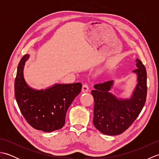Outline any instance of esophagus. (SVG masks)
Masks as SVG:
<instances>
[{
	"label": "esophagus",
	"mask_w": 159,
	"mask_h": 159,
	"mask_svg": "<svg viewBox=\"0 0 159 159\" xmlns=\"http://www.w3.org/2000/svg\"><path fill=\"white\" fill-rule=\"evenodd\" d=\"M82 92L83 93H85V92H89V86L87 84H84V85H83V87H82Z\"/></svg>",
	"instance_id": "obj_1"
}]
</instances>
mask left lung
<instances>
[{"label": "left lung", "mask_w": 159, "mask_h": 159, "mask_svg": "<svg viewBox=\"0 0 159 159\" xmlns=\"http://www.w3.org/2000/svg\"><path fill=\"white\" fill-rule=\"evenodd\" d=\"M137 84L130 98L121 99L109 91L113 80L96 84L92 91L94 98L93 123L101 133L107 135L120 134L129 128L142 110L147 96V73L144 65L137 59Z\"/></svg>", "instance_id": "left-lung-1"}]
</instances>
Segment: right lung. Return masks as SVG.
<instances>
[{
    "instance_id": "obj_1",
    "label": "right lung",
    "mask_w": 159,
    "mask_h": 159,
    "mask_svg": "<svg viewBox=\"0 0 159 159\" xmlns=\"http://www.w3.org/2000/svg\"><path fill=\"white\" fill-rule=\"evenodd\" d=\"M29 55L18 64L15 80V97L19 109L27 122L35 129L52 132L61 128L67 111L80 93L82 84H55L46 89L37 90L26 84L23 75Z\"/></svg>"
}]
</instances>
